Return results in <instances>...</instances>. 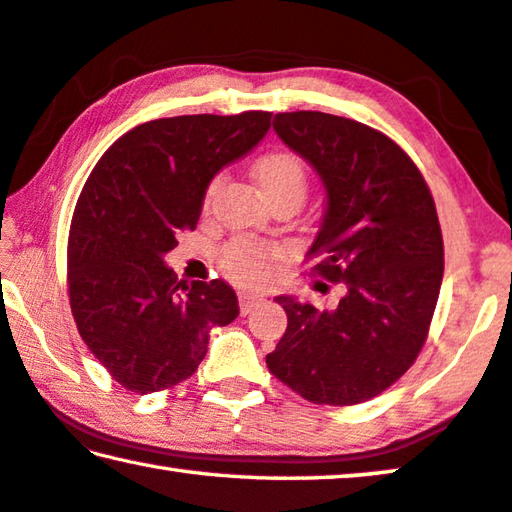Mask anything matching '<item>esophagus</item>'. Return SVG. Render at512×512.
<instances>
[{
  "instance_id": "1",
  "label": "esophagus",
  "mask_w": 512,
  "mask_h": 512,
  "mask_svg": "<svg viewBox=\"0 0 512 512\" xmlns=\"http://www.w3.org/2000/svg\"><path fill=\"white\" fill-rule=\"evenodd\" d=\"M262 300H264L262 294H255V291H243V294H239V310H241V314L253 312L255 307L262 303Z\"/></svg>"
}]
</instances>
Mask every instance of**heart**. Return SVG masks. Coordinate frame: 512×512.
Returning <instances> with one entry per match:
<instances>
[{"label":"heart","instance_id":"heart-1","mask_svg":"<svg viewBox=\"0 0 512 512\" xmlns=\"http://www.w3.org/2000/svg\"><path fill=\"white\" fill-rule=\"evenodd\" d=\"M253 180L264 200L273 205L280 200H296L298 205L307 191V170L305 164L291 152H269L259 157L253 166ZM221 180H214L207 186L205 207L216 196ZM278 250L253 241H234L223 250L221 269L227 278L243 282V285H259L269 280L273 269V257Z\"/></svg>","mask_w":512,"mask_h":512}]
</instances>
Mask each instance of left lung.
Returning a JSON list of instances; mask_svg holds the SVG:
<instances>
[{
	"label": "left lung",
	"mask_w": 512,
	"mask_h": 512,
	"mask_svg": "<svg viewBox=\"0 0 512 512\" xmlns=\"http://www.w3.org/2000/svg\"><path fill=\"white\" fill-rule=\"evenodd\" d=\"M273 129L321 177L326 214L307 257L342 282L335 310L275 300L287 330L266 355L275 378L319 405H355L394 385L424 346L444 273L431 191L378 129L321 111L278 113Z\"/></svg>",
	"instance_id": "1"
}]
</instances>
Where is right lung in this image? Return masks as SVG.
<instances>
[{"label": "right lung", "mask_w": 512, "mask_h": 512, "mask_svg": "<svg viewBox=\"0 0 512 512\" xmlns=\"http://www.w3.org/2000/svg\"><path fill=\"white\" fill-rule=\"evenodd\" d=\"M269 127V111L150 120L120 136L81 189L68 237L72 316L88 351L129 392L193 376L212 328L239 316L227 282L186 285L164 257L196 230L218 170Z\"/></svg>", "instance_id": "add662e5"}]
</instances>
